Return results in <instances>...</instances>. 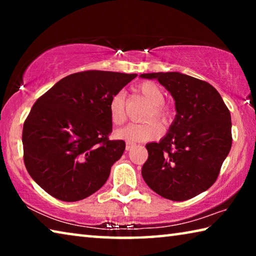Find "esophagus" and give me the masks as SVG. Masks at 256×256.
Instances as JSON below:
<instances>
[{"label":"esophagus","mask_w":256,"mask_h":256,"mask_svg":"<svg viewBox=\"0 0 256 256\" xmlns=\"http://www.w3.org/2000/svg\"><path fill=\"white\" fill-rule=\"evenodd\" d=\"M134 146H136V144H133V142H126V150H130Z\"/></svg>","instance_id":"esophagus-1"}]
</instances>
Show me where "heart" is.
<instances>
[{
  "instance_id": "1",
  "label": "heart",
  "mask_w": 256,
  "mask_h": 256,
  "mask_svg": "<svg viewBox=\"0 0 256 256\" xmlns=\"http://www.w3.org/2000/svg\"><path fill=\"white\" fill-rule=\"evenodd\" d=\"M138 90L152 105V110H150L148 118H152L154 116L162 120H166L168 118L170 112L164 106V92L157 84L146 81L138 86ZM108 108H110L112 122L116 125L122 124L126 118V115H125V94L123 92H118L112 94ZM164 128L162 124L157 120H150L146 123L128 124L125 128L118 130L116 136L118 138H122L125 141L138 142L159 138Z\"/></svg>"
}]
</instances>
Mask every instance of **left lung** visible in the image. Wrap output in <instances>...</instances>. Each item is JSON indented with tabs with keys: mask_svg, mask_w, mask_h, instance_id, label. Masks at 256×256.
Listing matches in <instances>:
<instances>
[{
	"mask_svg": "<svg viewBox=\"0 0 256 256\" xmlns=\"http://www.w3.org/2000/svg\"><path fill=\"white\" fill-rule=\"evenodd\" d=\"M157 79L175 99L176 118L166 136L146 146L141 174L164 198L185 201L214 185L232 148V118L208 82L180 72L141 74Z\"/></svg>",
	"mask_w": 256,
	"mask_h": 256,
	"instance_id": "1",
	"label": "left lung"
}]
</instances>
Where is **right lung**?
Here are the masks:
<instances>
[{
  "label": "right lung",
  "mask_w": 256,
  "mask_h": 256,
  "mask_svg": "<svg viewBox=\"0 0 256 256\" xmlns=\"http://www.w3.org/2000/svg\"><path fill=\"white\" fill-rule=\"evenodd\" d=\"M136 74L89 70L68 76L37 99L22 130L24 162L32 180L55 198L74 202L106 183L122 157L110 140V100Z\"/></svg>",
  "instance_id": "right-lung-1"
}]
</instances>
